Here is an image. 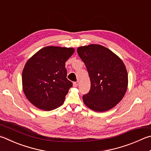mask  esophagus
<instances>
[{
  "instance_id": "esophagus-1",
  "label": "esophagus",
  "mask_w": 151,
  "mask_h": 151,
  "mask_svg": "<svg viewBox=\"0 0 151 151\" xmlns=\"http://www.w3.org/2000/svg\"><path fill=\"white\" fill-rule=\"evenodd\" d=\"M77 86H78V83H76V82H74V83H73V86L74 87H76Z\"/></svg>"
}]
</instances>
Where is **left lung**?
I'll return each instance as SVG.
<instances>
[{
    "instance_id": "obj_1",
    "label": "left lung",
    "mask_w": 151,
    "mask_h": 151,
    "mask_svg": "<svg viewBox=\"0 0 151 151\" xmlns=\"http://www.w3.org/2000/svg\"><path fill=\"white\" fill-rule=\"evenodd\" d=\"M90 79V90L83 95L85 105L96 111H106L122 100L128 84L127 72L119 57L108 48L92 44L77 49Z\"/></svg>"
}]
</instances>
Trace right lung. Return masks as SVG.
<instances>
[{"label": "right lung", "mask_w": 151, "mask_h": 151, "mask_svg": "<svg viewBox=\"0 0 151 151\" xmlns=\"http://www.w3.org/2000/svg\"><path fill=\"white\" fill-rule=\"evenodd\" d=\"M74 52L73 48L47 46L27 61L22 72L23 90L33 105L49 111L63 104L73 86L67 78L65 62Z\"/></svg>", "instance_id": "add662e5"}]
</instances>
